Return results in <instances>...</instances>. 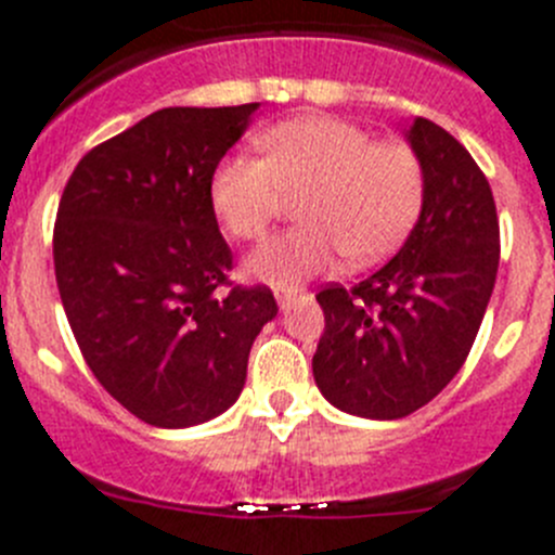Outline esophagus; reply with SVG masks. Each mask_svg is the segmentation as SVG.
<instances>
[{
	"mask_svg": "<svg viewBox=\"0 0 555 555\" xmlns=\"http://www.w3.org/2000/svg\"><path fill=\"white\" fill-rule=\"evenodd\" d=\"M278 305H281L283 313H288V310H292V305H294V297H292V294H281V297H278Z\"/></svg>",
	"mask_w": 555,
	"mask_h": 555,
	"instance_id": "esophagus-1",
	"label": "esophagus"
}]
</instances>
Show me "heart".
Returning <instances> with one entry per match:
<instances>
[{"mask_svg":"<svg viewBox=\"0 0 555 555\" xmlns=\"http://www.w3.org/2000/svg\"><path fill=\"white\" fill-rule=\"evenodd\" d=\"M263 160L231 155L215 168L209 202L234 240H261L288 195H302V229L245 258L253 281L292 292L343 253L373 263L398 250L425 204V171L409 146L373 141L337 116H299L258 135Z\"/></svg>","mask_w":555,"mask_h":555,"instance_id":"obj_1","label":"heart"}]
</instances>
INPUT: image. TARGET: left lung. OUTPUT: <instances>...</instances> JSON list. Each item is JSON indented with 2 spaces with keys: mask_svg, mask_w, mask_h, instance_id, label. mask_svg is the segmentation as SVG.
Returning <instances> with one entry per match:
<instances>
[{
  "mask_svg": "<svg viewBox=\"0 0 555 555\" xmlns=\"http://www.w3.org/2000/svg\"><path fill=\"white\" fill-rule=\"evenodd\" d=\"M425 171V204L403 247L351 288L319 294L324 335L313 378L335 409L400 420L455 378L499 272L490 184L466 146L416 116L405 130Z\"/></svg>",
  "mask_w": 555,
  "mask_h": 555,
  "instance_id": "left-lung-1",
  "label": "left lung"
}]
</instances>
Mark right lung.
<instances>
[{"mask_svg":"<svg viewBox=\"0 0 555 555\" xmlns=\"http://www.w3.org/2000/svg\"><path fill=\"white\" fill-rule=\"evenodd\" d=\"M261 103L160 108L81 157L62 193L54 269L105 392L146 425L193 427L240 398L269 288L220 297L231 250L209 182Z\"/></svg>","mask_w":555,"mask_h":555,"instance_id":"1","label":"right lung"}]
</instances>
